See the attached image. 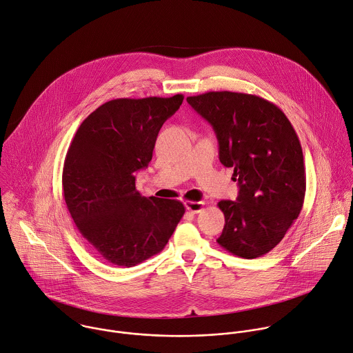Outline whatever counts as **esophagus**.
I'll return each mask as SVG.
<instances>
[{"label": "esophagus", "mask_w": 353, "mask_h": 353, "mask_svg": "<svg viewBox=\"0 0 353 353\" xmlns=\"http://www.w3.org/2000/svg\"><path fill=\"white\" fill-rule=\"evenodd\" d=\"M185 207H186L188 211H190L193 214H199L204 208V203L203 201H190V200H188L185 203Z\"/></svg>", "instance_id": "34e87169"}]
</instances>
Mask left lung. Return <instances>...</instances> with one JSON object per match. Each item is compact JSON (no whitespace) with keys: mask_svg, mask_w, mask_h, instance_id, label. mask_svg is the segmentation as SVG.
I'll return each mask as SVG.
<instances>
[{"mask_svg":"<svg viewBox=\"0 0 353 353\" xmlns=\"http://www.w3.org/2000/svg\"><path fill=\"white\" fill-rule=\"evenodd\" d=\"M188 103L214 128L219 161L233 168L236 201L218 203L225 226L218 244L252 259L274 248L298 218L306 176L299 139L285 114L250 94L211 91Z\"/></svg>","mask_w":353,"mask_h":353,"instance_id":"1","label":"left lung"}]
</instances>
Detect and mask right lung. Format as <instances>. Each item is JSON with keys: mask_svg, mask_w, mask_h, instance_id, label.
<instances>
[{"mask_svg": "<svg viewBox=\"0 0 353 353\" xmlns=\"http://www.w3.org/2000/svg\"><path fill=\"white\" fill-rule=\"evenodd\" d=\"M171 98L113 99L79 127L65 159L68 210L83 237L110 263L131 268L159 254L185 207L143 197L135 172L152 160L160 128L182 105Z\"/></svg>", "mask_w": 353, "mask_h": 353, "instance_id": "right-lung-1", "label": "right lung"}]
</instances>
